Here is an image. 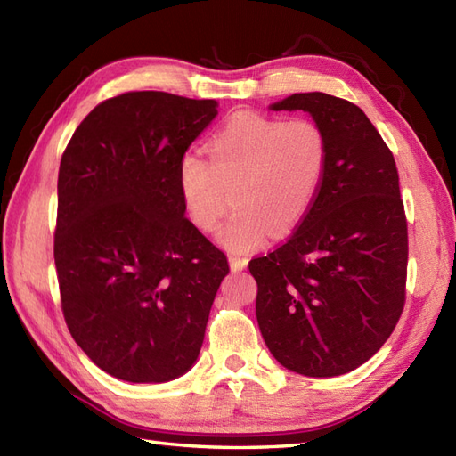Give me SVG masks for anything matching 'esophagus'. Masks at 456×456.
I'll return each mask as SVG.
<instances>
[{
  "instance_id": "1",
  "label": "esophagus",
  "mask_w": 456,
  "mask_h": 456,
  "mask_svg": "<svg viewBox=\"0 0 456 456\" xmlns=\"http://www.w3.org/2000/svg\"><path fill=\"white\" fill-rule=\"evenodd\" d=\"M247 262H248V260H247L245 256H240V254H229V264H231V268L235 270V272L245 268Z\"/></svg>"
}]
</instances>
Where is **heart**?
<instances>
[{
  "mask_svg": "<svg viewBox=\"0 0 456 456\" xmlns=\"http://www.w3.org/2000/svg\"><path fill=\"white\" fill-rule=\"evenodd\" d=\"M328 155V134L314 118L242 110L211 134L209 161L192 151L180 157V196L190 221L214 231L232 194L237 208L219 240L250 250L270 231L285 237L306 217L322 188Z\"/></svg>",
  "mask_w": 456,
  "mask_h": 456,
  "instance_id": "b5f03b06",
  "label": "heart"
}]
</instances>
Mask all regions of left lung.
Masks as SVG:
<instances>
[{"mask_svg": "<svg viewBox=\"0 0 456 456\" xmlns=\"http://www.w3.org/2000/svg\"><path fill=\"white\" fill-rule=\"evenodd\" d=\"M330 142L322 188L293 235L248 270L272 355L295 373L336 377L373 357L404 311L408 221L398 171L365 112L326 93H295Z\"/></svg>", "mask_w": 456, "mask_h": 456, "instance_id": "obj_1", "label": "left lung"}]
</instances>
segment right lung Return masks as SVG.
Instances as JSON below:
<instances>
[{"instance_id": "obj_1", "label": "right lung", "mask_w": 456, "mask_h": 456, "mask_svg": "<svg viewBox=\"0 0 456 456\" xmlns=\"http://www.w3.org/2000/svg\"><path fill=\"white\" fill-rule=\"evenodd\" d=\"M217 102L128 91L73 132L58 175L54 260L73 340L109 375L165 383L204 342L227 256L184 217L178 163Z\"/></svg>"}]
</instances>
